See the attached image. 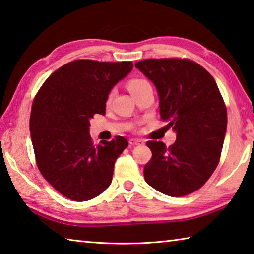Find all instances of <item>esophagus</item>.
I'll return each mask as SVG.
<instances>
[{
	"mask_svg": "<svg viewBox=\"0 0 254 254\" xmlns=\"http://www.w3.org/2000/svg\"><path fill=\"white\" fill-rule=\"evenodd\" d=\"M128 143H130V145H141V144H144V141L140 139H131L128 141Z\"/></svg>",
	"mask_w": 254,
	"mask_h": 254,
	"instance_id": "34e87169",
	"label": "esophagus"
}]
</instances>
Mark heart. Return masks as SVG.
<instances>
[{
  "mask_svg": "<svg viewBox=\"0 0 254 254\" xmlns=\"http://www.w3.org/2000/svg\"><path fill=\"white\" fill-rule=\"evenodd\" d=\"M148 85H150V84L148 83L147 80H144V79H132V80L128 81L127 88H128V91L131 92V94H134L135 92L140 91L141 88H143V87H145V86H148ZM113 95H114V93L111 92L110 95H109V101L111 100L112 97H113Z\"/></svg>",
  "mask_w": 254,
  "mask_h": 254,
  "instance_id": "1",
  "label": "heart"
}]
</instances>
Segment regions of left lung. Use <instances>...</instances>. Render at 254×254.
I'll list each match as a JSON object with an SVG mask.
<instances>
[{"mask_svg":"<svg viewBox=\"0 0 254 254\" xmlns=\"http://www.w3.org/2000/svg\"><path fill=\"white\" fill-rule=\"evenodd\" d=\"M135 68L152 81L160 118L176 133L169 148L147 142L152 158L144 167L145 182L171 197L191 194L216 169L226 134L227 112L216 81L188 59H145Z\"/></svg>","mask_w":254,"mask_h":254,"instance_id":"left-lung-1","label":"left lung"}]
</instances>
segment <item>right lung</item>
I'll use <instances>...</instances> for the list:
<instances>
[{
	"label": "right lung",
	"instance_id": "obj_1",
	"mask_svg": "<svg viewBox=\"0 0 254 254\" xmlns=\"http://www.w3.org/2000/svg\"><path fill=\"white\" fill-rule=\"evenodd\" d=\"M132 68V62L74 60L53 72L34 98L30 133L38 168L67 198L89 200L112 183L127 140L117 136L94 145L89 121L94 114H105L111 89Z\"/></svg>",
	"mask_w": 254,
	"mask_h": 254
}]
</instances>
